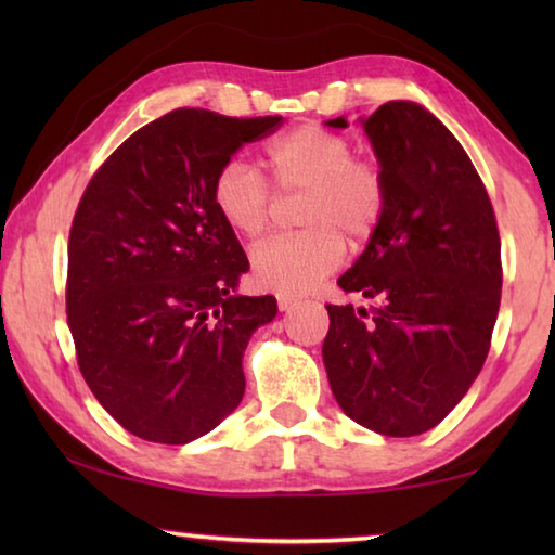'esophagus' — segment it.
Masks as SVG:
<instances>
[{
  "label": "esophagus",
  "instance_id": "obj_1",
  "mask_svg": "<svg viewBox=\"0 0 555 555\" xmlns=\"http://www.w3.org/2000/svg\"><path fill=\"white\" fill-rule=\"evenodd\" d=\"M276 300H279V308H281V311H291V308H296V306L300 304V300H298V298H294V296H279Z\"/></svg>",
  "mask_w": 555,
  "mask_h": 555
}]
</instances>
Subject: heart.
I'll return each instance as SVG.
<instances>
[{"instance_id":"1","label":"heart","mask_w":555,"mask_h":555,"mask_svg":"<svg viewBox=\"0 0 555 555\" xmlns=\"http://www.w3.org/2000/svg\"><path fill=\"white\" fill-rule=\"evenodd\" d=\"M267 176L244 158H230L212 178L215 210L240 237L259 240L274 224L281 195H298L304 232L259 244L251 271L261 286L281 296L315 288L343 264L345 240L357 247L377 232L387 212V176L370 156H354L340 131L300 125L267 144ZM271 184L275 186L270 188Z\"/></svg>"}]
</instances>
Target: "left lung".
I'll list each match as a JSON object with an SVG mask.
<instances>
[{"label": "left lung", "instance_id": "obj_1", "mask_svg": "<svg viewBox=\"0 0 555 555\" xmlns=\"http://www.w3.org/2000/svg\"><path fill=\"white\" fill-rule=\"evenodd\" d=\"M362 127L387 176V212L337 286L377 308L325 306L323 362L347 416L409 438L438 426L482 370L500 313L502 242L482 178L428 109L387 102Z\"/></svg>", "mask_w": 555, "mask_h": 555}]
</instances>
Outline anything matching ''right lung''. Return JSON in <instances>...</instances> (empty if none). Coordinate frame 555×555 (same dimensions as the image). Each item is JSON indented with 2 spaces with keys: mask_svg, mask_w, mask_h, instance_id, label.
<instances>
[{
  "mask_svg": "<svg viewBox=\"0 0 555 555\" xmlns=\"http://www.w3.org/2000/svg\"><path fill=\"white\" fill-rule=\"evenodd\" d=\"M284 119L178 107L119 144L82 193L65 311L78 367L121 428L183 446L240 406L242 357L274 296H234L249 269L212 178Z\"/></svg>",
  "mask_w": 555,
  "mask_h": 555,
  "instance_id": "add662e5",
  "label": "right lung"
}]
</instances>
